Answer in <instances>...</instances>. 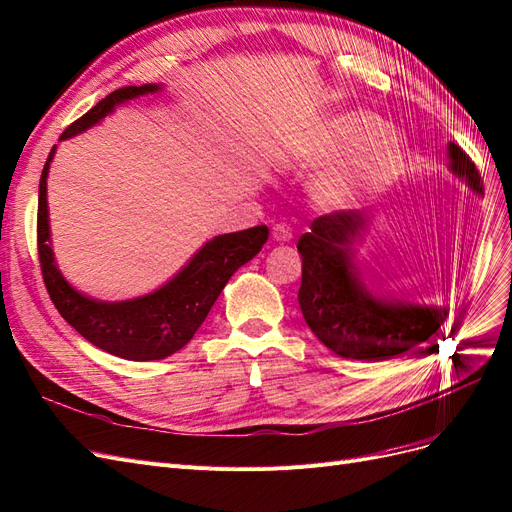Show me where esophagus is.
Here are the masks:
<instances>
[{
    "label": "esophagus",
    "instance_id": "obj_1",
    "mask_svg": "<svg viewBox=\"0 0 512 512\" xmlns=\"http://www.w3.org/2000/svg\"><path fill=\"white\" fill-rule=\"evenodd\" d=\"M290 239H292V228H290L286 222H281V224H275V226H273V241L286 243V241H290Z\"/></svg>",
    "mask_w": 512,
    "mask_h": 512
}]
</instances>
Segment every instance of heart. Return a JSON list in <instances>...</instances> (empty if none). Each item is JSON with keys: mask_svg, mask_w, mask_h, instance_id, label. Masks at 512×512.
I'll list each match as a JSON object with an SVG mask.
<instances>
[{"mask_svg": "<svg viewBox=\"0 0 512 512\" xmlns=\"http://www.w3.org/2000/svg\"><path fill=\"white\" fill-rule=\"evenodd\" d=\"M375 129V120L370 118H347L343 125V135L349 142H358V139L370 135ZM390 152V142H379L370 148L358 163L328 171L315 184V199L332 209H345L356 205L362 197L366 171L385 165L390 161Z\"/></svg>", "mask_w": 512, "mask_h": 512, "instance_id": "heart-1", "label": "heart"}]
</instances>
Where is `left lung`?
I'll return each instance as SVG.
<instances>
[{
    "instance_id": "1",
    "label": "left lung",
    "mask_w": 512,
    "mask_h": 512,
    "mask_svg": "<svg viewBox=\"0 0 512 512\" xmlns=\"http://www.w3.org/2000/svg\"><path fill=\"white\" fill-rule=\"evenodd\" d=\"M447 154L453 175L483 195L481 175L470 156L453 142ZM368 220L364 211L349 209L311 222V231L296 245L303 256L298 305L315 337L334 354L381 362L436 337L449 309L411 305L364 284L356 264V245L366 233Z\"/></svg>"
}]
</instances>
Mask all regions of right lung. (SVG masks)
<instances>
[{
	"label": "right lung",
	"instance_id": "add662e5",
	"mask_svg": "<svg viewBox=\"0 0 512 512\" xmlns=\"http://www.w3.org/2000/svg\"><path fill=\"white\" fill-rule=\"evenodd\" d=\"M156 91H161V84L122 86L72 122L59 139L84 133L112 114L116 105ZM55 150L57 144L52 146L42 169L38 197V254L50 301L55 303L63 320L74 326L88 343L112 356L148 362L163 360L180 351L205 322L226 281L262 250L269 239V228L260 224L239 233L214 237L188 260L178 275L146 296L118 303L97 301L69 286V281L57 269L50 248L46 178Z\"/></svg>",
	"mask_w": 512,
	"mask_h": 512
}]
</instances>
